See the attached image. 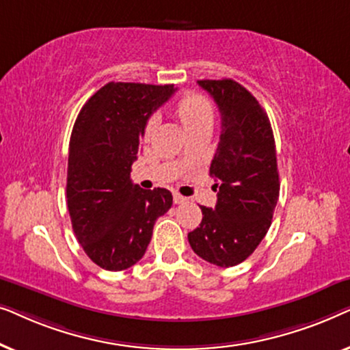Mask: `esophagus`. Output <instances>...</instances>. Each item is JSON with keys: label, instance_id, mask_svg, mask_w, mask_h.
Wrapping results in <instances>:
<instances>
[{"label": "esophagus", "instance_id": "34e87169", "mask_svg": "<svg viewBox=\"0 0 350 350\" xmlns=\"http://www.w3.org/2000/svg\"><path fill=\"white\" fill-rule=\"evenodd\" d=\"M186 199L185 196H181V194H178V193H174V202L175 204H183V202H186Z\"/></svg>", "mask_w": 350, "mask_h": 350}]
</instances>
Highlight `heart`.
I'll return each mask as SVG.
<instances>
[{
    "instance_id": "heart-1",
    "label": "heart",
    "mask_w": 350,
    "mask_h": 350,
    "mask_svg": "<svg viewBox=\"0 0 350 350\" xmlns=\"http://www.w3.org/2000/svg\"><path fill=\"white\" fill-rule=\"evenodd\" d=\"M174 111L188 132L196 131L199 127L212 126L213 108L204 95L196 92H186L176 100ZM156 127V118L148 119L145 126V137H150Z\"/></svg>"
}]
</instances>
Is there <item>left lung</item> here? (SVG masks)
Returning a JSON list of instances; mask_svg holds the SVG:
<instances>
[{
    "label": "left lung",
    "mask_w": 350,
    "mask_h": 350,
    "mask_svg": "<svg viewBox=\"0 0 350 350\" xmlns=\"http://www.w3.org/2000/svg\"><path fill=\"white\" fill-rule=\"evenodd\" d=\"M221 113V135L210 164L217 205H200L202 221L188 234L196 255L219 267L255 252L271 226L279 199L275 142L258 100L232 79L198 81Z\"/></svg>",
    "instance_id": "left-lung-1"
}]
</instances>
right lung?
Returning a JSON list of instances; mask_svg holds the SVG:
<instances>
[{
	"instance_id": "1",
	"label": "right lung",
	"mask_w": 350,
	"mask_h": 350,
	"mask_svg": "<svg viewBox=\"0 0 350 350\" xmlns=\"http://www.w3.org/2000/svg\"><path fill=\"white\" fill-rule=\"evenodd\" d=\"M172 84L108 83L76 118L70 138L66 204L75 236L95 265L122 271L145 255L172 193L131 180L148 119L175 92Z\"/></svg>"
}]
</instances>
